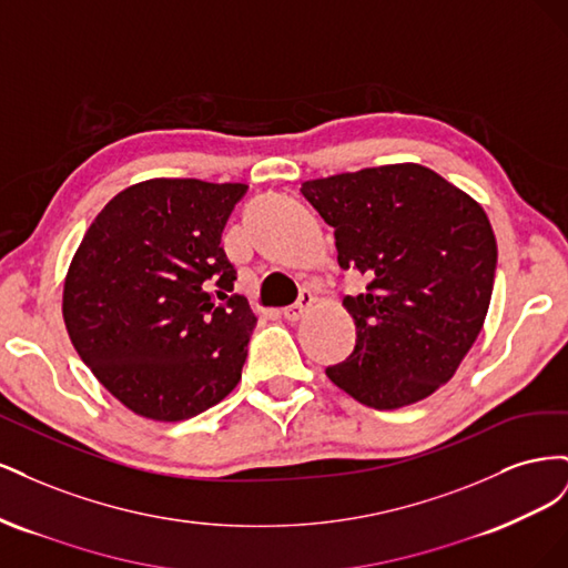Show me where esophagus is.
Masks as SVG:
<instances>
[{
  "label": "esophagus",
  "mask_w": 568,
  "mask_h": 568,
  "mask_svg": "<svg viewBox=\"0 0 568 568\" xmlns=\"http://www.w3.org/2000/svg\"><path fill=\"white\" fill-rule=\"evenodd\" d=\"M313 303H315V296H313V291H307V288H303L301 291V296H298V301L294 303V305H288V307H284V317L288 320V322H298L307 311H311L313 307Z\"/></svg>",
  "instance_id": "esophagus-1"
}]
</instances>
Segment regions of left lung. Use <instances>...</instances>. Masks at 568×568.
I'll return each mask as SVG.
<instances>
[{"instance_id":"1","label":"left lung","mask_w":568,"mask_h":568,"mask_svg":"<svg viewBox=\"0 0 568 568\" xmlns=\"http://www.w3.org/2000/svg\"><path fill=\"white\" fill-rule=\"evenodd\" d=\"M338 265L369 277L346 296L355 348L326 376L357 403L398 409L453 379L484 326L497 265L486 211L417 163L307 180Z\"/></svg>"}]
</instances>
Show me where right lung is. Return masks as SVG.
<instances>
[{
  "label": "right lung",
  "mask_w": 568,
  "mask_h": 568,
  "mask_svg": "<svg viewBox=\"0 0 568 568\" xmlns=\"http://www.w3.org/2000/svg\"><path fill=\"white\" fill-rule=\"evenodd\" d=\"M246 189L146 180L115 194L82 236L63 284L65 329L134 415L196 417L242 379L257 317L230 294L236 270L220 239Z\"/></svg>",
  "instance_id": "right-lung-1"
}]
</instances>
